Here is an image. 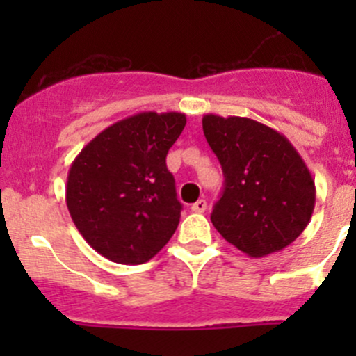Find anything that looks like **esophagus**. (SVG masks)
<instances>
[{
  "instance_id": "34e87169",
  "label": "esophagus",
  "mask_w": 356,
  "mask_h": 356,
  "mask_svg": "<svg viewBox=\"0 0 356 356\" xmlns=\"http://www.w3.org/2000/svg\"><path fill=\"white\" fill-rule=\"evenodd\" d=\"M191 210L195 211V213H203V211L207 210V201L198 200V201H196V203H193Z\"/></svg>"
}]
</instances>
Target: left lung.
I'll return each instance as SVG.
<instances>
[{"instance_id": "1", "label": "left lung", "mask_w": 356, "mask_h": 356, "mask_svg": "<svg viewBox=\"0 0 356 356\" xmlns=\"http://www.w3.org/2000/svg\"><path fill=\"white\" fill-rule=\"evenodd\" d=\"M203 132L225 179L210 217L215 229L253 258L289 246L315 207V182L300 153L253 118L208 113Z\"/></svg>"}]
</instances>
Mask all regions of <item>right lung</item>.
Instances as JSON below:
<instances>
[{"label":"right lung","mask_w":356,"mask_h":356,"mask_svg":"<svg viewBox=\"0 0 356 356\" xmlns=\"http://www.w3.org/2000/svg\"><path fill=\"white\" fill-rule=\"evenodd\" d=\"M184 125L179 111H141L99 132L72 161V220L115 264H145L174 236L182 204L165 158Z\"/></svg>","instance_id":"obj_1"}]
</instances>
